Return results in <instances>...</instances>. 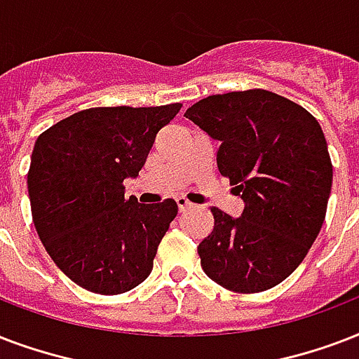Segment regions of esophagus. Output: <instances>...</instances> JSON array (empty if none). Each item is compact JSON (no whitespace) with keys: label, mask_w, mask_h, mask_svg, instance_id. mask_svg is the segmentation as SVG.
Here are the masks:
<instances>
[{"label":"esophagus","mask_w":359,"mask_h":359,"mask_svg":"<svg viewBox=\"0 0 359 359\" xmlns=\"http://www.w3.org/2000/svg\"><path fill=\"white\" fill-rule=\"evenodd\" d=\"M177 202V208H180V211H187V210H191V208H193L194 204H191V202H189L187 198H185V196H180V198L176 200Z\"/></svg>","instance_id":"esophagus-1"}]
</instances>
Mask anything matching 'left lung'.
I'll return each mask as SVG.
<instances>
[{
  "label": "left lung",
  "instance_id": "left-lung-1",
  "mask_svg": "<svg viewBox=\"0 0 359 359\" xmlns=\"http://www.w3.org/2000/svg\"><path fill=\"white\" fill-rule=\"evenodd\" d=\"M185 118L221 142L219 172L245 202L238 219L211 208L202 269L232 292L273 288L302 264L326 219L333 166L320 123L266 90L205 97Z\"/></svg>",
  "mask_w": 359,
  "mask_h": 359
}]
</instances>
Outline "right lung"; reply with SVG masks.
<instances>
[{
  "label": "right lung",
  "instance_id": "right-lung-1",
  "mask_svg": "<svg viewBox=\"0 0 359 359\" xmlns=\"http://www.w3.org/2000/svg\"><path fill=\"white\" fill-rule=\"evenodd\" d=\"M182 104L97 107L41 133L27 172L33 224L54 264L79 286L114 296L151 273L177 204L125 198L155 136Z\"/></svg>",
  "mask_w": 359,
  "mask_h": 359
}]
</instances>
